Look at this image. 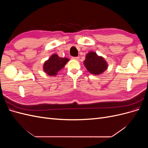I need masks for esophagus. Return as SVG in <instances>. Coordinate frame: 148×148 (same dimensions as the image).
<instances>
[{
  "instance_id": "esophagus-1",
  "label": "esophagus",
  "mask_w": 148,
  "mask_h": 148,
  "mask_svg": "<svg viewBox=\"0 0 148 148\" xmlns=\"http://www.w3.org/2000/svg\"><path fill=\"white\" fill-rule=\"evenodd\" d=\"M72 59H75V60H78L79 59V57H72Z\"/></svg>"
}]
</instances>
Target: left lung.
Listing matches in <instances>:
<instances>
[{
    "label": "left lung",
    "instance_id": "left-lung-1",
    "mask_svg": "<svg viewBox=\"0 0 148 148\" xmlns=\"http://www.w3.org/2000/svg\"><path fill=\"white\" fill-rule=\"evenodd\" d=\"M84 64L87 70L93 75H99L107 68V64L104 58L98 56L94 52H90L86 55Z\"/></svg>",
    "mask_w": 148,
    "mask_h": 148
}]
</instances>
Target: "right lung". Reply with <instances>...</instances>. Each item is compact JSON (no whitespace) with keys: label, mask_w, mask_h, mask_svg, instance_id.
Instances as JSON below:
<instances>
[{"label":"right lung","mask_w":148,"mask_h":148,"mask_svg":"<svg viewBox=\"0 0 148 148\" xmlns=\"http://www.w3.org/2000/svg\"><path fill=\"white\" fill-rule=\"evenodd\" d=\"M69 60L67 58H61L57 54H53L44 63V70L49 75L55 76L59 70L64 68Z\"/></svg>","instance_id":"add662e5"}]
</instances>
